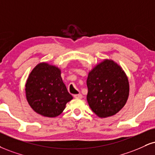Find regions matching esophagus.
<instances>
[{
  "instance_id": "1",
  "label": "esophagus",
  "mask_w": 155,
  "mask_h": 155,
  "mask_svg": "<svg viewBox=\"0 0 155 155\" xmlns=\"http://www.w3.org/2000/svg\"><path fill=\"white\" fill-rule=\"evenodd\" d=\"M74 97L76 99H81L82 98V94H74Z\"/></svg>"
}]
</instances>
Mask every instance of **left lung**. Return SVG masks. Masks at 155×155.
Returning <instances> with one entry per match:
<instances>
[{"label":"left lung","instance_id":"8db88e82","mask_svg":"<svg viewBox=\"0 0 155 155\" xmlns=\"http://www.w3.org/2000/svg\"><path fill=\"white\" fill-rule=\"evenodd\" d=\"M87 100L92 110L100 118L116 114L124 107L129 95L126 73L113 60L105 59L89 72Z\"/></svg>","mask_w":155,"mask_h":155}]
</instances>
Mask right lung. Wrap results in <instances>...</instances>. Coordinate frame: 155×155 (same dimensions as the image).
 <instances>
[{
	"label": "right lung",
	"instance_id": "right-lung-1",
	"mask_svg": "<svg viewBox=\"0 0 155 155\" xmlns=\"http://www.w3.org/2000/svg\"><path fill=\"white\" fill-rule=\"evenodd\" d=\"M61 74L58 67L44 62L37 64L29 74L25 85L26 97L33 110L42 116H58L73 99Z\"/></svg>",
	"mask_w": 155,
	"mask_h": 155
}]
</instances>
